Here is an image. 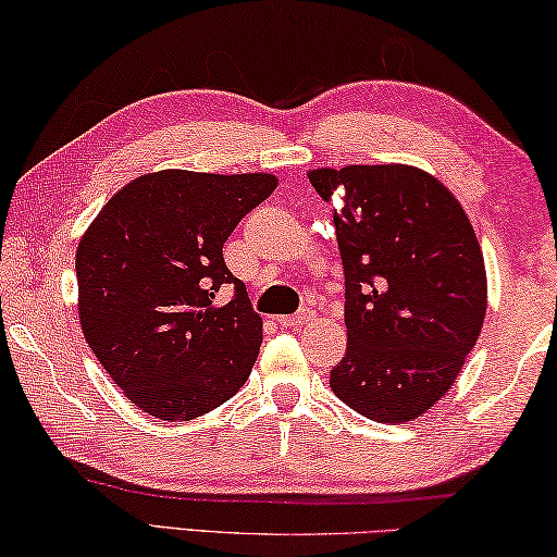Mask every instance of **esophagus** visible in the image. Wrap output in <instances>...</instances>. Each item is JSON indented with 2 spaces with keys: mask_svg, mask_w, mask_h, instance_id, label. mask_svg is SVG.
Returning <instances> with one entry per match:
<instances>
[{
  "mask_svg": "<svg viewBox=\"0 0 557 557\" xmlns=\"http://www.w3.org/2000/svg\"><path fill=\"white\" fill-rule=\"evenodd\" d=\"M311 318H313V311H311V308H306V311H300L296 315H281L278 323L286 325V327H298V325H304L306 321H311Z\"/></svg>",
  "mask_w": 557,
  "mask_h": 557,
  "instance_id": "esophagus-1",
  "label": "esophagus"
}]
</instances>
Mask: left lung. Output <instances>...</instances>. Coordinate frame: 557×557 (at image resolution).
Here are the masks:
<instances>
[{
  "label": "left lung",
  "mask_w": 557,
  "mask_h": 557,
  "mask_svg": "<svg viewBox=\"0 0 557 557\" xmlns=\"http://www.w3.org/2000/svg\"><path fill=\"white\" fill-rule=\"evenodd\" d=\"M345 271V358L331 387L375 422H409L449 392L486 315L484 253L467 212L412 165L321 168Z\"/></svg>",
  "instance_id": "left-lung-1"
}]
</instances>
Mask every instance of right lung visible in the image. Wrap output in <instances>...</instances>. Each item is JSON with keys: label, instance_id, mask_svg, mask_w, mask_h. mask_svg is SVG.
<instances>
[{"label": "right lung", "instance_id": "add662e5", "mask_svg": "<svg viewBox=\"0 0 557 557\" xmlns=\"http://www.w3.org/2000/svg\"><path fill=\"white\" fill-rule=\"evenodd\" d=\"M276 185L267 172H150L108 199L81 236V331L143 412L189 422L249 377L263 323L222 249ZM224 287L235 296L219 305Z\"/></svg>", "mask_w": 557, "mask_h": 557}]
</instances>
